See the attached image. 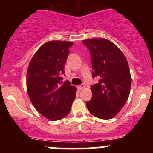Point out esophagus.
Wrapping results in <instances>:
<instances>
[{"label":"esophagus","mask_w":153,"mask_h":153,"mask_svg":"<svg viewBox=\"0 0 153 153\" xmlns=\"http://www.w3.org/2000/svg\"><path fill=\"white\" fill-rule=\"evenodd\" d=\"M84 88H85V85H84V84H81V85L78 86V90H82V89H84Z\"/></svg>","instance_id":"esophagus-1"}]
</instances>
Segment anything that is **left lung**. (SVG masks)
<instances>
[{
    "instance_id": "1",
    "label": "left lung",
    "mask_w": 153,
    "mask_h": 153,
    "mask_svg": "<svg viewBox=\"0 0 153 153\" xmlns=\"http://www.w3.org/2000/svg\"><path fill=\"white\" fill-rule=\"evenodd\" d=\"M91 54L92 77L98 84L91 86L92 98L86 103L88 110L101 119H111L121 111L130 92L129 64L124 55L114 43L105 38L83 41Z\"/></svg>"
}]
</instances>
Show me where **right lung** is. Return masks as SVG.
Instances as JSON below:
<instances>
[{"instance_id": "add662e5", "label": "right lung", "mask_w": 153, "mask_h": 153, "mask_svg": "<svg viewBox=\"0 0 153 153\" xmlns=\"http://www.w3.org/2000/svg\"><path fill=\"white\" fill-rule=\"evenodd\" d=\"M73 43L51 41L37 50L29 62L27 89L31 102L40 114L51 121L67 116L77 89L69 81L63 82L64 64Z\"/></svg>"}]
</instances>
